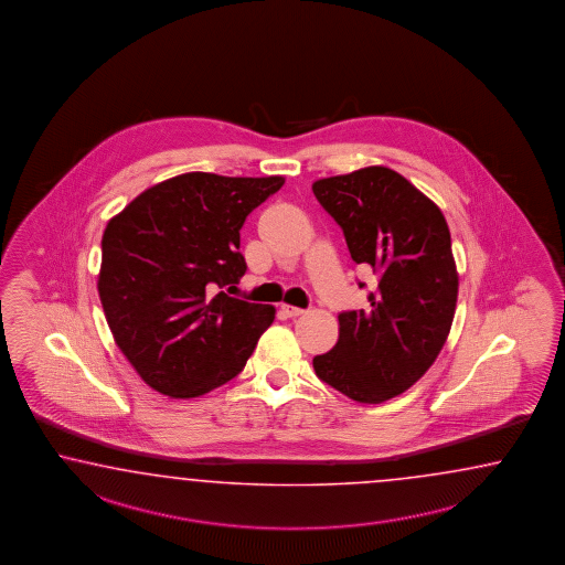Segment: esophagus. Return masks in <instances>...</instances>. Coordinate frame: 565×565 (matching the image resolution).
Listing matches in <instances>:
<instances>
[{"label": "esophagus", "instance_id": "esophagus-1", "mask_svg": "<svg viewBox=\"0 0 565 565\" xmlns=\"http://www.w3.org/2000/svg\"><path fill=\"white\" fill-rule=\"evenodd\" d=\"M281 312L289 318L302 317L303 315L302 308H298V306H289V303H281Z\"/></svg>", "mask_w": 565, "mask_h": 565}]
</instances>
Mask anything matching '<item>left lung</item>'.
Instances as JSON below:
<instances>
[{
    "label": "left lung",
    "instance_id": "1",
    "mask_svg": "<svg viewBox=\"0 0 565 565\" xmlns=\"http://www.w3.org/2000/svg\"><path fill=\"white\" fill-rule=\"evenodd\" d=\"M312 192L343 228L351 259L377 276L370 308L341 312L339 341L312 365L347 398L380 404L427 373L451 331L459 277L449 226L387 167L315 181Z\"/></svg>",
    "mask_w": 565,
    "mask_h": 565
}]
</instances>
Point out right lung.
I'll list each match as a JSON object with an SVG mask.
<instances>
[{
    "label": "right lung",
    "instance_id": "right-lung-1",
    "mask_svg": "<svg viewBox=\"0 0 565 565\" xmlns=\"http://www.w3.org/2000/svg\"><path fill=\"white\" fill-rule=\"evenodd\" d=\"M284 181L183 173L108 222L99 300L118 349L152 390L195 398L243 372L276 308L224 288L247 271L238 247L248 214Z\"/></svg>",
    "mask_w": 565,
    "mask_h": 565
}]
</instances>
